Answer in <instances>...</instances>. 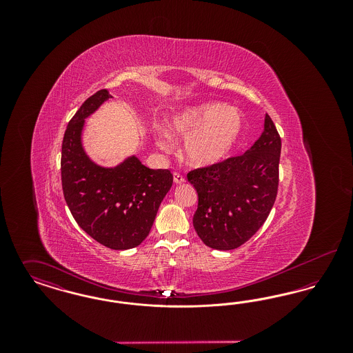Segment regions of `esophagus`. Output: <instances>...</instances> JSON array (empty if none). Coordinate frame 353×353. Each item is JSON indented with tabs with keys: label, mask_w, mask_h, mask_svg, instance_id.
I'll return each mask as SVG.
<instances>
[{
	"label": "esophagus",
	"mask_w": 353,
	"mask_h": 353,
	"mask_svg": "<svg viewBox=\"0 0 353 353\" xmlns=\"http://www.w3.org/2000/svg\"><path fill=\"white\" fill-rule=\"evenodd\" d=\"M173 181H174V184H183V183H185V177L183 174L174 172L173 173Z\"/></svg>",
	"instance_id": "esophagus-1"
}]
</instances>
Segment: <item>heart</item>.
<instances>
[{"label": "heart", "mask_w": 353, "mask_h": 353, "mask_svg": "<svg viewBox=\"0 0 353 353\" xmlns=\"http://www.w3.org/2000/svg\"><path fill=\"white\" fill-rule=\"evenodd\" d=\"M243 128V114L222 101H202L185 107L167 121L169 136L185 140L186 161L200 168L216 165L228 159L241 141ZM169 136L156 134L160 150H172Z\"/></svg>", "instance_id": "1"}]
</instances>
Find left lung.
Returning a JSON list of instances; mask_svg holds the SVG:
<instances>
[{
	"label": "left lung",
	"instance_id": "1",
	"mask_svg": "<svg viewBox=\"0 0 353 353\" xmlns=\"http://www.w3.org/2000/svg\"><path fill=\"white\" fill-rule=\"evenodd\" d=\"M281 148L279 134L266 114L263 132L250 150L188 173L199 194L193 226L206 246L233 250L265 223L278 192Z\"/></svg>",
	"mask_w": 353,
	"mask_h": 353
}]
</instances>
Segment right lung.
<instances>
[{"label": "right lung", "mask_w": 353, "mask_h": 353, "mask_svg": "<svg viewBox=\"0 0 353 353\" xmlns=\"http://www.w3.org/2000/svg\"><path fill=\"white\" fill-rule=\"evenodd\" d=\"M110 98L107 90L98 91L70 120L62 143V188L72 217L87 234L112 250H128L150 234L173 176L168 169L143 165L134 154L115 167H101L88 157L82 143L85 119Z\"/></svg>", "instance_id": "add662e5"}]
</instances>
